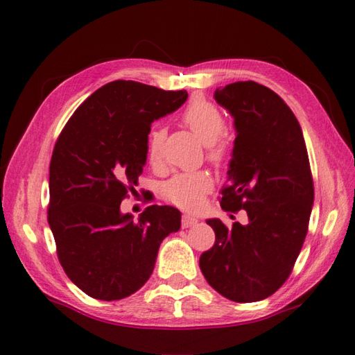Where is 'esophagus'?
<instances>
[{"label": "esophagus", "mask_w": 355, "mask_h": 355, "mask_svg": "<svg viewBox=\"0 0 355 355\" xmlns=\"http://www.w3.org/2000/svg\"><path fill=\"white\" fill-rule=\"evenodd\" d=\"M197 223H198L197 218L191 216V215H183V218H182V227H183V229L192 227V225H195Z\"/></svg>", "instance_id": "1"}]
</instances>
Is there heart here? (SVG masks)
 I'll return each mask as SVG.
<instances>
[{"mask_svg": "<svg viewBox=\"0 0 355 355\" xmlns=\"http://www.w3.org/2000/svg\"><path fill=\"white\" fill-rule=\"evenodd\" d=\"M183 123L198 135V139L207 145V158L215 164H221L229 154V145L224 139L225 119L221 110L214 102L205 97L187 103L182 114ZM166 131L160 126L153 128L146 140V157L150 164H158L163 157V145ZM212 189V178L207 172H184L177 173L163 186L166 200L175 206L192 209L200 205L201 198Z\"/></svg>", "mask_w": 355, "mask_h": 355, "instance_id": "heart-1", "label": "heart"}]
</instances>
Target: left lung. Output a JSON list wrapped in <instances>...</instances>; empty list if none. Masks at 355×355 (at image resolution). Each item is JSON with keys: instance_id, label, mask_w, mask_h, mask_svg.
Segmentation results:
<instances>
[{"instance_id": "8db88e82", "label": "left lung", "mask_w": 355, "mask_h": 355, "mask_svg": "<svg viewBox=\"0 0 355 355\" xmlns=\"http://www.w3.org/2000/svg\"><path fill=\"white\" fill-rule=\"evenodd\" d=\"M215 101L236 128L220 205L244 209L248 223L207 220L215 244L200 256V268L221 296L258 302L281 288L302 250L314 201L310 158L296 116L273 89L235 82L218 88Z\"/></svg>"}]
</instances>
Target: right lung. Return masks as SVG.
<instances>
[{"label": "right lung", "instance_id": "right-lung-1", "mask_svg": "<svg viewBox=\"0 0 355 355\" xmlns=\"http://www.w3.org/2000/svg\"><path fill=\"white\" fill-rule=\"evenodd\" d=\"M187 99L135 80L101 87L74 111L50 162L49 224L65 275L88 296L119 300L153 275L158 247L182 214L153 205L139 221L120 212L146 163L150 125Z\"/></svg>", "mask_w": 355, "mask_h": 355}]
</instances>
